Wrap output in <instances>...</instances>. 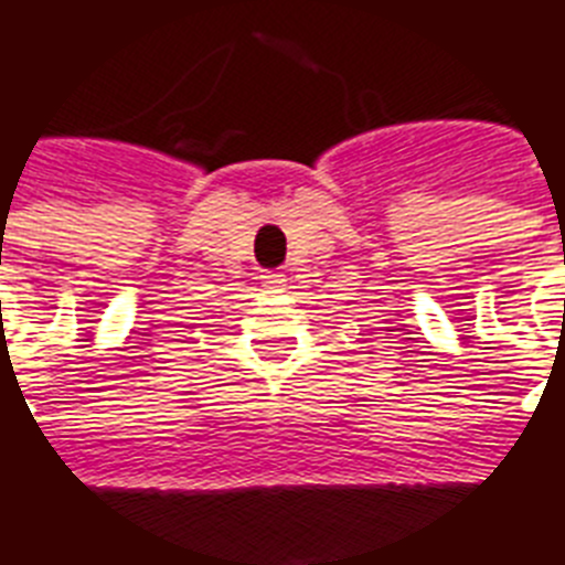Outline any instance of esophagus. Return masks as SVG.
I'll return each instance as SVG.
<instances>
[{
  "label": "esophagus",
  "instance_id": "34e87169",
  "mask_svg": "<svg viewBox=\"0 0 565 565\" xmlns=\"http://www.w3.org/2000/svg\"><path fill=\"white\" fill-rule=\"evenodd\" d=\"M260 284H264L266 292H284V290H287V278H284L281 273L260 275Z\"/></svg>",
  "mask_w": 565,
  "mask_h": 565
}]
</instances>
